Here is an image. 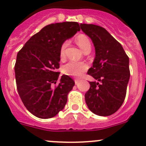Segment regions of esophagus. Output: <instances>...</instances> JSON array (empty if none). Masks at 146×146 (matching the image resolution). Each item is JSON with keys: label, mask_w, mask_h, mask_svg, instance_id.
Returning a JSON list of instances; mask_svg holds the SVG:
<instances>
[{"label": "esophagus", "mask_w": 146, "mask_h": 146, "mask_svg": "<svg viewBox=\"0 0 146 146\" xmlns=\"http://www.w3.org/2000/svg\"><path fill=\"white\" fill-rule=\"evenodd\" d=\"M79 81H80V79H78V78L75 79V83H76V85H77V84L79 82Z\"/></svg>", "instance_id": "esophagus-1"}]
</instances>
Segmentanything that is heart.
I'll use <instances>...</instances> for the list:
<instances>
[{
  "mask_svg": "<svg viewBox=\"0 0 146 146\" xmlns=\"http://www.w3.org/2000/svg\"><path fill=\"white\" fill-rule=\"evenodd\" d=\"M76 42L84 53L90 52L92 48V44L89 38L85 35H79L76 38ZM68 45V42L66 41L63 43L60 48V57L64 58L65 57L66 47ZM88 68V66L84 62L70 61L66 64L63 68V72L66 75L71 76H80L83 72Z\"/></svg>",
  "mask_w": 146,
  "mask_h": 146,
  "instance_id": "b5f03b06",
  "label": "heart"
}]
</instances>
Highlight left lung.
<instances>
[{
  "label": "left lung",
  "instance_id": "1",
  "mask_svg": "<svg viewBox=\"0 0 146 146\" xmlns=\"http://www.w3.org/2000/svg\"><path fill=\"white\" fill-rule=\"evenodd\" d=\"M80 28L95 48V58L88 73L97 81L90 82L85 102L94 114L110 116L124 101L130 78L129 58L121 44L104 28L91 24H80Z\"/></svg>",
  "mask_w": 146,
  "mask_h": 146
}]
</instances>
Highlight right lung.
Segmentation results:
<instances>
[{
	"label": "right lung",
	"mask_w": 146,
	"mask_h": 146,
	"mask_svg": "<svg viewBox=\"0 0 146 146\" xmlns=\"http://www.w3.org/2000/svg\"><path fill=\"white\" fill-rule=\"evenodd\" d=\"M80 30L76 22L48 25L17 53L15 65L17 92L27 110L38 118L55 117L67 102L75 82L66 75L59 77L60 48ZM57 80L60 83L54 87Z\"/></svg>",
	"instance_id": "1"
}]
</instances>
